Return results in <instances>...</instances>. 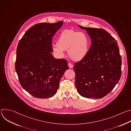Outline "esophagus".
Instances as JSON below:
<instances>
[{
    "label": "esophagus",
    "instance_id": "34e87169",
    "mask_svg": "<svg viewBox=\"0 0 131 131\" xmlns=\"http://www.w3.org/2000/svg\"><path fill=\"white\" fill-rule=\"evenodd\" d=\"M68 67L70 68H72L73 67V65L72 64H71L70 63H68Z\"/></svg>",
    "mask_w": 131,
    "mask_h": 131
}]
</instances>
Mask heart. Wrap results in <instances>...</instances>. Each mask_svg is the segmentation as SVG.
<instances>
[{"mask_svg":"<svg viewBox=\"0 0 131 131\" xmlns=\"http://www.w3.org/2000/svg\"><path fill=\"white\" fill-rule=\"evenodd\" d=\"M89 46V39L84 32L66 29L60 34L58 43L52 44V48L60 58L64 57L65 50H67L68 55L71 60L79 61L86 57Z\"/></svg>","mask_w":131,"mask_h":131,"instance_id":"obj_1","label":"heart"}]
</instances>
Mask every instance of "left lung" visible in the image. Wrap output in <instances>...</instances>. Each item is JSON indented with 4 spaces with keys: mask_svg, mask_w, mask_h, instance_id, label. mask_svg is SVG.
Listing matches in <instances>:
<instances>
[{
    "mask_svg": "<svg viewBox=\"0 0 131 131\" xmlns=\"http://www.w3.org/2000/svg\"><path fill=\"white\" fill-rule=\"evenodd\" d=\"M91 45L86 57L74 63L75 85L79 94L102 99L109 93L121 75V58L116 40L102 28L85 27Z\"/></svg>",
    "mask_w": 131,
    "mask_h": 131,
    "instance_id": "obj_1",
    "label": "left lung"
}]
</instances>
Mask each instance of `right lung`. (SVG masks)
I'll return each instance as SVG.
<instances>
[{"label":"right lung","mask_w":131,"mask_h":131,"mask_svg":"<svg viewBox=\"0 0 131 131\" xmlns=\"http://www.w3.org/2000/svg\"><path fill=\"white\" fill-rule=\"evenodd\" d=\"M63 22L41 23L29 28L17 45L15 70L22 88L39 99L53 96L68 69L65 59H55L52 38Z\"/></svg>","instance_id":"obj_1"}]
</instances>
